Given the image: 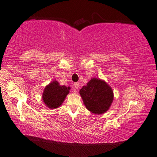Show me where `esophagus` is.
Wrapping results in <instances>:
<instances>
[{
	"label": "esophagus",
	"instance_id": "obj_1",
	"mask_svg": "<svg viewBox=\"0 0 157 157\" xmlns=\"http://www.w3.org/2000/svg\"><path fill=\"white\" fill-rule=\"evenodd\" d=\"M79 84L78 82L75 83V84H74V87H75V88L76 90H78V89L79 88Z\"/></svg>",
	"mask_w": 157,
	"mask_h": 157
}]
</instances>
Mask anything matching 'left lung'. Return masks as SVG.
<instances>
[{
  "mask_svg": "<svg viewBox=\"0 0 157 157\" xmlns=\"http://www.w3.org/2000/svg\"><path fill=\"white\" fill-rule=\"evenodd\" d=\"M79 94L89 111L101 115L106 112L114 98L113 91L107 83L101 79L92 78L79 90Z\"/></svg>",
  "mask_w": 157,
  "mask_h": 157,
  "instance_id": "8db88e82",
  "label": "left lung"
}]
</instances>
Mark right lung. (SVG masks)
I'll return each instance as SVG.
<instances>
[{
    "instance_id": "add662e5",
    "label": "right lung",
    "mask_w": 157,
    "mask_h": 157,
    "mask_svg": "<svg viewBox=\"0 0 157 157\" xmlns=\"http://www.w3.org/2000/svg\"><path fill=\"white\" fill-rule=\"evenodd\" d=\"M70 89L69 86H61L57 81H52L45 86L42 93V101L49 109L59 108L64 102Z\"/></svg>"
}]
</instances>
